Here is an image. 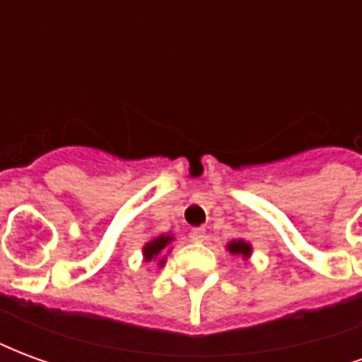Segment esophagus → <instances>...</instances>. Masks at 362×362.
I'll list each match as a JSON object with an SVG mask.
<instances>
[{
	"instance_id": "34e87169",
	"label": "esophagus",
	"mask_w": 362,
	"mask_h": 362,
	"mask_svg": "<svg viewBox=\"0 0 362 362\" xmlns=\"http://www.w3.org/2000/svg\"><path fill=\"white\" fill-rule=\"evenodd\" d=\"M207 235H205V228L197 227V228H192V233H189V240L192 243H204Z\"/></svg>"
}]
</instances>
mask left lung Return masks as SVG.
<instances>
[{"label":"left lung","mask_w":362,"mask_h":362,"mask_svg":"<svg viewBox=\"0 0 362 362\" xmlns=\"http://www.w3.org/2000/svg\"><path fill=\"white\" fill-rule=\"evenodd\" d=\"M227 250L230 254H235V256H243V258H250L252 254V244L243 240V238H238V240H230L227 244Z\"/></svg>","instance_id":"left-lung-1"}]
</instances>
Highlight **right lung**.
Masks as SVG:
<instances>
[{"mask_svg": "<svg viewBox=\"0 0 362 362\" xmlns=\"http://www.w3.org/2000/svg\"><path fill=\"white\" fill-rule=\"evenodd\" d=\"M174 236L170 235H160V236H155L153 240L143 246V258L145 262H153V259H157L158 266L163 267L165 266V252L168 250V244L173 243Z\"/></svg>", "mask_w": 362, "mask_h": 362, "instance_id": "right-lung-1", "label": "right lung"}]
</instances>
